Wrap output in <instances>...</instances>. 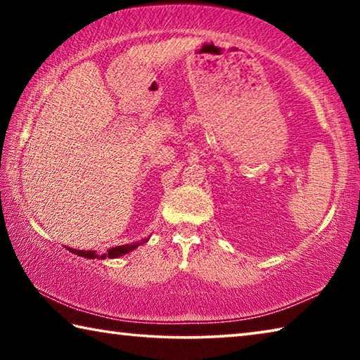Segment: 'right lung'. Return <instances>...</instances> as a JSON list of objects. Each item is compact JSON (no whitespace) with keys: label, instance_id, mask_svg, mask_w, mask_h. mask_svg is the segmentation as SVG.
Wrapping results in <instances>:
<instances>
[{"label":"right lung","instance_id":"1","mask_svg":"<svg viewBox=\"0 0 360 360\" xmlns=\"http://www.w3.org/2000/svg\"><path fill=\"white\" fill-rule=\"evenodd\" d=\"M148 240H144L143 243H146ZM141 243H133V245H124V246H115V248H111L108 249L106 254L103 255H98L95 251H77V249H72V248H68V251H71L72 254L76 255H82V257H87V259H105V257H109V259H115V257H120V255H124L127 252H131L133 249H136Z\"/></svg>","mask_w":360,"mask_h":360}]
</instances>
